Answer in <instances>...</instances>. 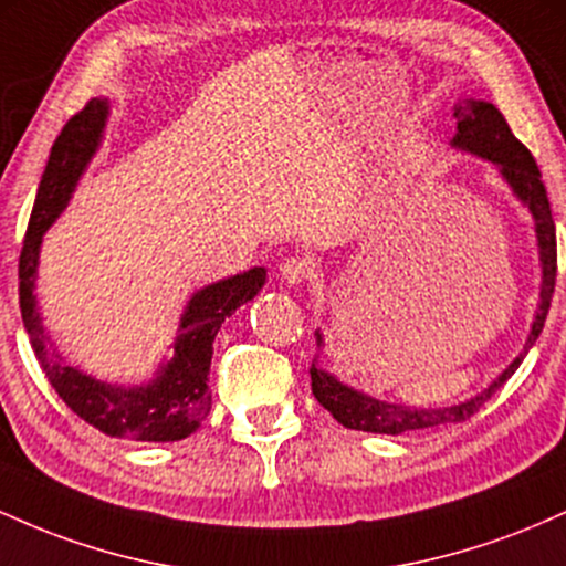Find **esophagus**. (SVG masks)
Segmentation results:
<instances>
[{"instance_id":"34e87169","label":"esophagus","mask_w":566,"mask_h":566,"mask_svg":"<svg viewBox=\"0 0 566 566\" xmlns=\"http://www.w3.org/2000/svg\"><path fill=\"white\" fill-rule=\"evenodd\" d=\"M279 274L287 284H305L314 279V263L308 258H287V261L279 265Z\"/></svg>"}]
</instances>
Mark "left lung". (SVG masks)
I'll return each instance as SVG.
<instances>
[{"mask_svg":"<svg viewBox=\"0 0 566 566\" xmlns=\"http://www.w3.org/2000/svg\"><path fill=\"white\" fill-rule=\"evenodd\" d=\"M454 119H458V133H454L452 146L463 148V151L479 154V157L490 159L492 165L500 167L503 178L509 180L518 199L530 207L532 218H535V231H537V247H541V263H543V287H541V305H537L535 324H532V333L527 346L522 354L511 361V367L505 369L500 378L492 382L490 388H484L482 394L473 396L471 401H463L458 407L447 409H415V407H401V405H386V401L373 399L354 388L337 382L333 375H327L324 369H316L311 365V391H314L316 401L327 409L329 415L354 431H367V433H405V431H420V428H437L447 423H463L473 412H479V407H484V401L492 399V394L503 386L505 380L516 373L522 359L527 356V350L535 346L537 335L543 333L545 316H548L551 297H554L556 287V226L554 216H551V201L545 193V186L541 180V170H537V161L530 154V148L524 146L516 135L511 133L509 122L503 119V114L497 112L492 103L484 101H460L454 103ZM316 343L322 346V335L316 333Z\"/></svg>","mask_w":566,"mask_h":566,"instance_id":"left-lung-1","label":"left lung"}]
</instances>
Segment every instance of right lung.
I'll return each instance as SVG.
<instances>
[{
  "mask_svg": "<svg viewBox=\"0 0 566 566\" xmlns=\"http://www.w3.org/2000/svg\"><path fill=\"white\" fill-rule=\"evenodd\" d=\"M106 101H90L82 112H76L63 125L61 135L53 143L29 218V229H25L21 263H18L23 327L50 386L84 423L114 439L178 441L191 437L210 412L212 340H216L220 324L229 319L239 305L252 301L261 292L265 269H250L244 274L199 290L180 319V329L172 343V361L159 367L157 380H151L148 386H112V382L90 378L76 367H69L50 343L36 311L34 279L39 244H42V233L69 205L76 180L95 154L103 125H106Z\"/></svg>",
  "mask_w": 566,
  "mask_h": 566,
  "instance_id": "add662e5",
  "label": "right lung"
}]
</instances>
